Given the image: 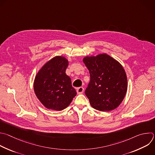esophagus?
Returning <instances> with one entry per match:
<instances>
[{"mask_svg":"<svg viewBox=\"0 0 155 155\" xmlns=\"http://www.w3.org/2000/svg\"><path fill=\"white\" fill-rule=\"evenodd\" d=\"M77 92L78 94H82L84 92V88L83 87H79L77 88Z\"/></svg>","mask_w":155,"mask_h":155,"instance_id":"1","label":"esophagus"}]
</instances>
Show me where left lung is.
Masks as SVG:
<instances>
[{
  "label": "left lung",
  "mask_w": 155,
  "mask_h": 155,
  "mask_svg": "<svg viewBox=\"0 0 155 155\" xmlns=\"http://www.w3.org/2000/svg\"><path fill=\"white\" fill-rule=\"evenodd\" d=\"M90 74L85 94L94 109L110 111L123 101L128 83L125 71L115 59L106 54L86 57L83 60Z\"/></svg>",
  "instance_id": "1"
}]
</instances>
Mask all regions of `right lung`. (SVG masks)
Here are the masks:
<instances>
[{
	"label": "right lung",
	"instance_id": "obj_1",
	"mask_svg": "<svg viewBox=\"0 0 155 155\" xmlns=\"http://www.w3.org/2000/svg\"><path fill=\"white\" fill-rule=\"evenodd\" d=\"M69 61L57 56L47 61L37 73L34 81L35 93L47 109L61 111L67 108L77 95L66 70Z\"/></svg>",
	"mask_w": 155,
	"mask_h": 155
}]
</instances>
